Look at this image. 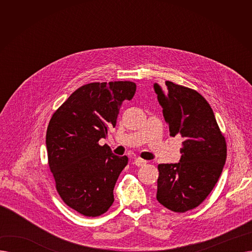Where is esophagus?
I'll list each match as a JSON object with an SVG mask.
<instances>
[{"label":"esophagus","mask_w":252,"mask_h":252,"mask_svg":"<svg viewBox=\"0 0 252 252\" xmlns=\"http://www.w3.org/2000/svg\"><path fill=\"white\" fill-rule=\"evenodd\" d=\"M134 163H135L137 166H143V165H145V164L147 163V161H146V160H144V159H142V158H136L135 161H134Z\"/></svg>","instance_id":"obj_1"}]
</instances>
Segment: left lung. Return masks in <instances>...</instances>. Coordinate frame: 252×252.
Segmentation results:
<instances>
[{
    "label": "left lung",
    "mask_w": 252,
    "mask_h": 252,
    "mask_svg": "<svg viewBox=\"0 0 252 252\" xmlns=\"http://www.w3.org/2000/svg\"><path fill=\"white\" fill-rule=\"evenodd\" d=\"M154 91L169 135H181V160L158 164V202L175 213L200 205L215 188L227 158V143L208 102L197 91L165 82Z\"/></svg>",
    "instance_id": "8db88e82"
}]
</instances>
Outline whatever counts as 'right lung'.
I'll use <instances>...</instances> for the list:
<instances>
[{
	"mask_svg": "<svg viewBox=\"0 0 252 252\" xmlns=\"http://www.w3.org/2000/svg\"><path fill=\"white\" fill-rule=\"evenodd\" d=\"M136 93L128 81L91 83L75 90L53 113L47 128L48 164L63 202L95 218L114 201L115 183L128 158L99 144L115 126L121 105Z\"/></svg>",
	"mask_w": 252,
	"mask_h": 252,
	"instance_id": "right-lung-1",
	"label": "right lung"
}]
</instances>
